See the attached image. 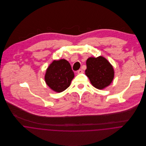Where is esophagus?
<instances>
[{"label": "esophagus", "instance_id": "34e87169", "mask_svg": "<svg viewBox=\"0 0 146 146\" xmlns=\"http://www.w3.org/2000/svg\"><path fill=\"white\" fill-rule=\"evenodd\" d=\"M83 70H82V69H80V70H79L78 71V74H82V73H83Z\"/></svg>", "mask_w": 146, "mask_h": 146}]
</instances>
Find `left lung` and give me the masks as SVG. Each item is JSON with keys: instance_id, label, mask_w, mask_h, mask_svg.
Segmentation results:
<instances>
[{"instance_id": "8db88e82", "label": "left lung", "mask_w": 146, "mask_h": 146, "mask_svg": "<svg viewBox=\"0 0 146 146\" xmlns=\"http://www.w3.org/2000/svg\"><path fill=\"white\" fill-rule=\"evenodd\" d=\"M86 64L85 75L93 86L103 89L112 83L114 78L113 68L104 57H90Z\"/></svg>"}]
</instances>
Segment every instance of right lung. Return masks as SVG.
<instances>
[{
	"instance_id": "add662e5",
	"label": "right lung",
	"mask_w": 146,
	"mask_h": 146,
	"mask_svg": "<svg viewBox=\"0 0 146 146\" xmlns=\"http://www.w3.org/2000/svg\"><path fill=\"white\" fill-rule=\"evenodd\" d=\"M74 78L71 66L67 60L53 61L46 69L45 81L54 92L60 93L66 90Z\"/></svg>"
}]
</instances>
